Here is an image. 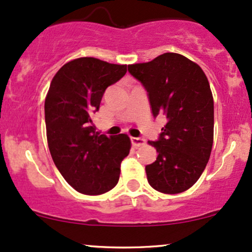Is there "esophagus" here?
I'll list each match as a JSON object with an SVG mask.
<instances>
[{"label": "esophagus", "mask_w": 252, "mask_h": 252, "mask_svg": "<svg viewBox=\"0 0 252 252\" xmlns=\"http://www.w3.org/2000/svg\"><path fill=\"white\" fill-rule=\"evenodd\" d=\"M131 143L134 147H141L146 143V141L142 137H131Z\"/></svg>", "instance_id": "1"}]
</instances>
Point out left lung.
Returning a JSON list of instances; mask_svg holds the SVG:
<instances>
[{
    "mask_svg": "<svg viewBox=\"0 0 252 252\" xmlns=\"http://www.w3.org/2000/svg\"><path fill=\"white\" fill-rule=\"evenodd\" d=\"M128 71L146 89L153 116L167 117L158 141L148 142L158 152L146 166L149 185L166 194L185 192L200 178L212 150L215 109L207 77L178 53L129 65Z\"/></svg>",
    "mask_w": 252,
    "mask_h": 252,
    "instance_id": "obj_1",
    "label": "left lung"
}]
</instances>
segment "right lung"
<instances>
[{
	"label": "right lung",
	"mask_w": 252,
	"mask_h": 252,
	"mask_svg": "<svg viewBox=\"0 0 252 252\" xmlns=\"http://www.w3.org/2000/svg\"><path fill=\"white\" fill-rule=\"evenodd\" d=\"M126 73V65L85 57L65 63L51 82L45 100L48 148L60 174L83 194L114 189L130 152L128 135H99L92 124L106 88Z\"/></svg>",
	"instance_id": "obj_1"
}]
</instances>
